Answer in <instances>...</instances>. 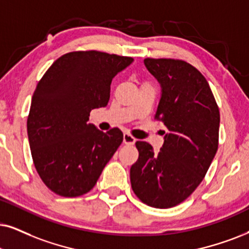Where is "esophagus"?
<instances>
[{
    "mask_svg": "<svg viewBox=\"0 0 249 249\" xmlns=\"http://www.w3.org/2000/svg\"><path fill=\"white\" fill-rule=\"evenodd\" d=\"M123 142L125 144H134L135 138L128 133H124V135H123Z\"/></svg>",
    "mask_w": 249,
    "mask_h": 249,
    "instance_id": "obj_1",
    "label": "esophagus"
}]
</instances>
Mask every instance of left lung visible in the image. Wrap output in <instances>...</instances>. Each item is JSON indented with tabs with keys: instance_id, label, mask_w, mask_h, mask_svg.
Instances as JSON below:
<instances>
[{
	"instance_id": "obj_1",
	"label": "left lung",
	"mask_w": 249,
	"mask_h": 249,
	"mask_svg": "<svg viewBox=\"0 0 249 249\" xmlns=\"http://www.w3.org/2000/svg\"><path fill=\"white\" fill-rule=\"evenodd\" d=\"M162 87L154 118L168 128L159 153L137 141L138 161L131 186L141 202L154 208L177 206L196 190L218 149L219 109L203 74L174 58H144Z\"/></svg>"
}]
</instances>
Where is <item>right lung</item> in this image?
Wrapping results in <instances>:
<instances>
[{"label":"right lung","instance_id":"1","mask_svg":"<svg viewBox=\"0 0 249 249\" xmlns=\"http://www.w3.org/2000/svg\"><path fill=\"white\" fill-rule=\"evenodd\" d=\"M132 62L97 50L71 52L37 83L27 117L28 141L41 180L55 194L88 193L121 146L119 128L105 133L87 122L93 109L108 105L112 78Z\"/></svg>","mask_w":249,"mask_h":249}]
</instances>
